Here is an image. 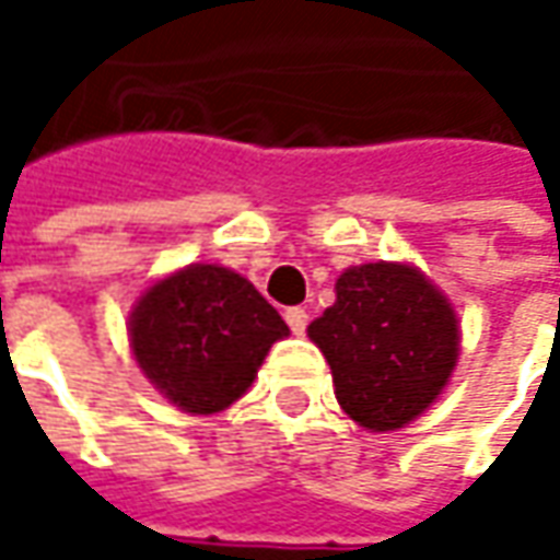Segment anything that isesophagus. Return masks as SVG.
Wrapping results in <instances>:
<instances>
[{
    "label": "esophagus",
    "instance_id": "34e87169",
    "mask_svg": "<svg viewBox=\"0 0 560 560\" xmlns=\"http://www.w3.org/2000/svg\"><path fill=\"white\" fill-rule=\"evenodd\" d=\"M283 317H287V324H290L292 334L295 336L305 334V327H308V312H305V308H299V305H295V308H287Z\"/></svg>",
    "mask_w": 560,
    "mask_h": 560
}]
</instances>
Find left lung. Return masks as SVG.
Instances as JSON below:
<instances>
[{
  "label": "left lung",
  "mask_w": 560,
  "mask_h": 560,
  "mask_svg": "<svg viewBox=\"0 0 560 560\" xmlns=\"http://www.w3.org/2000/svg\"><path fill=\"white\" fill-rule=\"evenodd\" d=\"M336 401L371 433L420 418L455 371L462 330L452 302L415 265L376 261L339 273L336 302L312 320Z\"/></svg>",
  "instance_id": "8db88e82"
}]
</instances>
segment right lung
Returning a JSON list of instances; mask_svg holds the SVG:
<instances>
[{
    "mask_svg": "<svg viewBox=\"0 0 560 560\" xmlns=\"http://www.w3.org/2000/svg\"><path fill=\"white\" fill-rule=\"evenodd\" d=\"M130 349L149 383L186 415H218L252 386L290 327L236 270L186 265L142 292Z\"/></svg>",
    "mask_w": 560,
    "mask_h": 560,
    "instance_id": "obj_1",
    "label": "right lung"
}]
</instances>
